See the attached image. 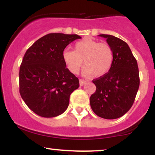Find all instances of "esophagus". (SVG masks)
Returning <instances> with one entry per match:
<instances>
[{
	"mask_svg": "<svg viewBox=\"0 0 155 155\" xmlns=\"http://www.w3.org/2000/svg\"><path fill=\"white\" fill-rule=\"evenodd\" d=\"M87 83V81H85V80L84 79H79V84L80 86H83L84 84H85Z\"/></svg>",
	"mask_w": 155,
	"mask_h": 155,
	"instance_id": "34e87169",
	"label": "esophagus"
}]
</instances>
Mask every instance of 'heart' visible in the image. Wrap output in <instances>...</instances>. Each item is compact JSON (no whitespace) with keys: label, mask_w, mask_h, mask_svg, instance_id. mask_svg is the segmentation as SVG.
<instances>
[{"label":"heart","mask_w":155,"mask_h":155,"mask_svg":"<svg viewBox=\"0 0 155 155\" xmlns=\"http://www.w3.org/2000/svg\"><path fill=\"white\" fill-rule=\"evenodd\" d=\"M63 60L67 69L72 74H77L81 65H85L83 74L101 76L109 71L114 63V51L106 42H99L92 38H84L76 42L74 50L65 49Z\"/></svg>","instance_id":"obj_1"}]
</instances>
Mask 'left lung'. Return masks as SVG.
Listing matches in <instances>:
<instances>
[{
    "mask_svg": "<svg viewBox=\"0 0 155 155\" xmlns=\"http://www.w3.org/2000/svg\"><path fill=\"white\" fill-rule=\"evenodd\" d=\"M106 38L114 51V63L105 75L92 80L96 91L90 103L96 115L107 120L120 118L132 107L139 87L138 63L129 46L111 35L101 34Z\"/></svg>",
    "mask_w": 155,
    "mask_h": 155,
    "instance_id": "1",
    "label": "left lung"
}]
</instances>
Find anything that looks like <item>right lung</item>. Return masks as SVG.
Returning <instances> with one entry per match:
<instances>
[{"mask_svg": "<svg viewBox=\"0 0 155 155\" xmlns=\"http://www.w3.org/2000/svg\"><path fill=\"white\" fill-rule=\"evenodd\" d=\"M79 38L76 34L49 33L26 51L19 68V93L38 116L62 114L71 94L79 88V79L66 68L62 55L69 44Z\"/></svg>", "mask_w": 155, "mask_h": 155, "instance_id": "obj_1", "label": "right lung"}]
</instances>
